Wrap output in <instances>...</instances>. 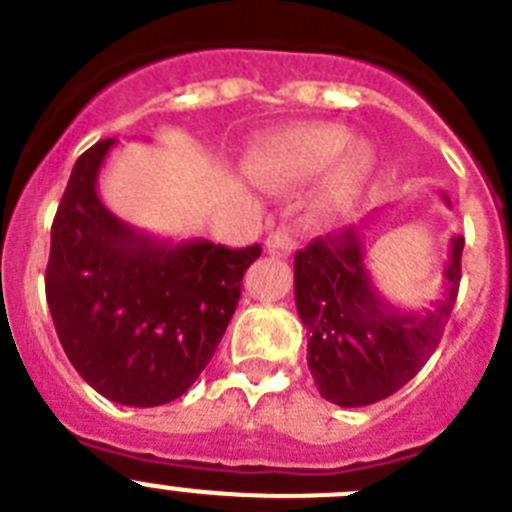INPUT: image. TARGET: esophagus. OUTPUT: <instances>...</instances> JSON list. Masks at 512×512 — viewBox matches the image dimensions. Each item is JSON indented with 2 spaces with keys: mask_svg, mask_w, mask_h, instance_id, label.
<instances>
[{
  "mask_svg": "<svg viewBox=\"0 0 512 512\" xmlns=\"http://www.w3.org/2000/svg\"><path fill=\"white\" fill-rule=\"evenodd\" d=\"M265 247L272 257H287L295 250V237H292V232L287 227H280V230H275L267 237Z\"/></svg>",
  "mask_w": 512,
  "mask_h": 512,
  "instance_id": "obj_1",
  "label": "esophagus"
}]
</instances>
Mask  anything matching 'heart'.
<instances>
[{"label": "heart", "mask_w": 512, "mask_h": 512, "mask_svg": "<svg viewBox=\"0 0 512 512\" xmlns=\"http://www.w3.org/2000/svg\"><path fill=\"white\" fill-rule=\"evenodd\" d=\"M350 145V132L337 124H310L280 135L257 155L255 170L275 185H292L320 175ZM372 172V152L357 145L342 157L322 195V215H337L357 200Z\"/></svg>", "instance_id": "1"}]
</instances>
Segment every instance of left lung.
<instances>
[{
	"label": "left lung",
	"mask_w": 512,
	"mask_h": 512,
	"mask_svg": "<svg viewBox=\"0 0 512 512\" xmlns=\"http://www.w3.org/2000/svg\"><path fill=\"white\" fill-rule=\"evenodd\" d=\"M360 227L317 237L295 255L297 315L310 335L307 367L322 398L340 408L390 398L418 375L453 312L465 247L463 237H450L443 300L418 315L385 302L372 285Z\"/></svg>",
	"instance_id": "1"
}]
</instances>
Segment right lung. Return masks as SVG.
<instances>
[{
    "label": "right lung",
    "instance_id": "add662e5",
    "mask_svg": "<svg viewBox=\"0 0 512 512\" xmlns=\"http://www.w3.org/2000/svg\"><path fill=\"white\" fill-rule=\"evenodd\" d=\"M114 142H97L74 162L44 287L74 370L107 400L155 408L187 393L212 360L262 247L175 245L119 220L97 192Z\"/></svg>",
    "mask_w": 512,
    "mask_h": 512
}]
</instances>
